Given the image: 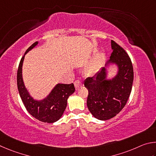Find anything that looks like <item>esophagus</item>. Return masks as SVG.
Returning a JSON list of instances; mask_svg holds the SVG:
<instances>
[{
  "label": "esophagus",
  "instance_id": "esophagus-1",
  "mask_svg": "<svg viewBox=\"0 0 156 156\" xmlns=\"http://www.w3.org/2000/svg\"><path fill=\"white\" fill-rule=\"evenodd\" d=\"M74 84H75V89L76 90H78L79 88H80V87L82 86V83H81L80 81H75V83H74Z\"/></svg>",
  "mask_w": 156,
  "mask_h": 156
}]
</instances>
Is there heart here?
Returning <instances> with one entry per match:
<instances>
[{
    "label": "heart",
    "mask_w": 156,
    "mask_h": 156,
    "mask_svg": "<svg viewBox=\"0 0 156 156\" xmlns=\"http://www.w3.org/2000/svg\"><path fill=\"white\" fill-rule=\"evenodd\" d=\"M103 59H104V54L103 53L98 54L93 61L84 70L85 75L88 76H92L96 75L102 64Z\"/></svg>",
    "instance_id": "heart-1"
}]
</instances>
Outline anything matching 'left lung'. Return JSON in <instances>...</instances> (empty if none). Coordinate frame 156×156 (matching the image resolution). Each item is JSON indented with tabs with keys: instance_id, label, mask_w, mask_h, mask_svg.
Masks as SVG:
<instances>
[{
	"instance_id": "left-lung-1",
	"label": "left lung",
	"mask_w": 156,
	"mask_h": 156,
	"mask_svg": "<svg viewBox=\"0 0 156 156\" xmlns=\"http://www.w3.org/2000/svg\"><path fill=\"white\" fill-rule=\"evenodd\" d=\"M111 46L113 51L105 66L84 81L88 90V110L101 121L113 118L122 110L129 97L133 81V66L129 55L113 40ZM110 66L117 68L116 75L112 78L108 77L107 68Z\"/></svg>"
}]
</instances>
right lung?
I'll use <instances>...</instances> for the list:
<instances>
[{"label": "right lung", "mask_w": 156, "mask_h": 156, "mask_svg": "<svg viewBox=\"0 0 156 156\" xmlns=\"http://www.w3.org/2000/svg\"><path fill=\"white\" fill-rule=\"evenodd\" d=\"M38 42L30 46L26 51L19 64L17 73V86L19 94L27 110L40 121L53 123L62 116L67 106L68 98L75 92L73 83H57L48 94L42 99L33 98L24 85L23 77V65L25 55L38 44Z\"/></svg>", "instance_id": "1"}]
</instances>
